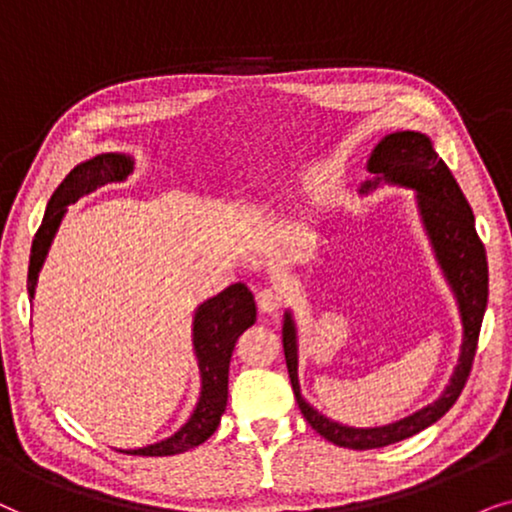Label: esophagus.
<instances>
[{
	"instance_id": "1",
	"label": "esophagus",
	"mask_w": 512,
	"mask_h": 512,
	"mask_svg": "<svg viewBox=\"0 0 512 512\" xmlns=\"http://www.w3.org/2000/svg\"><path fill=\"white\" fill-rule=\"evenodd\" d=\"M283 304V292L278 288H262L257 292V306L262 313H276Z\"/></svg>"
}]
</instances>
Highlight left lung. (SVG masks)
Returning <instances> with one entry per match:
<instances>
[{"instance_id": "left-lung-1", "label": "left lung", "mask_w": 512, "mask_h": 512, "mask_svg": "<svg viewBox=\"0 0 512 512\" xmlns=\"http://www.w3.org/2000/svg\"><path fill=\"white\" fill-rule=\"evenodd\" d=\"M367 170L374 177L360 189L363 194L377 189L381 182L417 192V208L428 241L433 245L435 260H438L442 274H445L449 288L454 292L456 304H459L463 342L459 365L454 367L452 379H449L447 388L435 403L421 407L419 412L395 421V424L353 428L327 419L325 414L313 410L302 398L297 379V327L292 313L285 311L283 351L299 410H302L304 419L309 421L313 431L323 435L325 440L349 449H377L393 445V442L412 438V435L435 424L440 417H445V412H449V407L456 403V398H459L468 381L475 351H478L482 316H485L489 295L487 252L478 231H475L473 210H470L461 187L456 185L454 175L449 173L447 163L433 149L431 138L417 131H398L386 135L372 149Z\"/></svg>"}]
</instances>
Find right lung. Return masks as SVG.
Here are the masks:
<instances>
[{"instance_id": "add662e5", "label": "right lung", "mask_w": 512, "mask_h": 512, "mask_svg": "<svg viewBox=\"0 0 512 512\" xmlns=\"http://www.w3.org/2000/svg\"><path fill=\"white\" fill-rule=\"evenodd\" d=\"M133 166L135 161L128 154H98L93 159L79 163L60 182L49 206H46L42 227H39L32 241L30 271H27V295H30V299L37 290L39 271L44 267L53 238H56V231L67 213V206H72L81 196L95 192L107 182H124L133 173ZM255 318V299H252V292L243 283L229 285L220 295L206 299L196 309L192 327L194 353L201 372V395L192 417L187 419V424L180 431L166 440L140 449H119V452L138 456H173L206 442L215 433V428L220 426L222 414L227 410L229 360L231 353H234L236 339L255 323Z\"/></svg>"}]
</instances>
